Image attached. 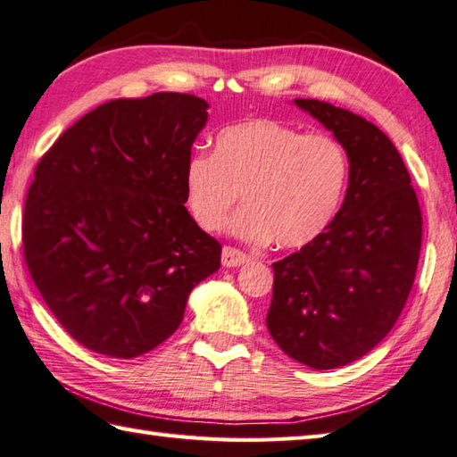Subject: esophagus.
Returning a JSON list of instances; mask_svg holds the SVG:
<instances>
[{"label": "esophagus", "instance_id": "1", "mask_svg": "<svg viewBox=\"0 0 457 457\" xmlns=\"http://www.w3.org/2000/svg\"><path fill=\"white\" fill-rule=\"evenodd\" d=\"M247 259L249 257L244 253V251H239L231 245H226L221 249V265L223 267H239V265L247 263Z\"/></svg>", "mask_w": 457, "mask_h": 457}]
</instances>
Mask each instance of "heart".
Here are the masks:
<instances>
[{"label":"heart","mask_w":457,"mask_h":457,"mask_svg":"<svg viewBox=\"0 0 457 457\" xmlns=\"http://www.w3.org/2000/svg\"><path fill=\"white\" fill-rule=\"evenodd\" d=\"M349 172L344 145L328 133H303L278 120L221 129L213 153H194L184 167V196L194 221L216 231L239 198L229 231L287 249L322 234L342 202Z\"/></svg>","instance_id":"b5f03b06"}]
</instances>
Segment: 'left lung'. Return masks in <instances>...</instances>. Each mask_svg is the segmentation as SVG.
I'll return each instance as SVG.
<instances>
[{"label":"left lung","instance_id":"obj_1","mask_svg":"<svg viewBox=\"0 0 457 457\" xmlns=\"http://www.w3.org/2000/svg\"><path fill=\"white\" fill-rule=\"evenodd\" d=\"M344 145L342 208L312 244L273 263L267 328L283 352L312 369L355 361L399 320L414 285L422 212L399 151L344 108L295 100Z\"/></svg>","mask_w":457,"mask_h":457}]
</instances>
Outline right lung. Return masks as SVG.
Returning <instances> with one entry per match:
<instances>
[{"label": "right lung", "mask_w": 457, "mask_h": 457, "mask_svg": "<svg viewBox=\"0 0 457 457\" xmlns=\"http://www.w3.org/2000/svg\"><path fill=\"white\" fill-rule=\"evenodd\" d=\"M190 94L105 102L35 169L23 255L48 310L80 345L133 359L170 337L221 245L184 208V167L206 125Z\"/></svg>", "instance_id": "obj_1"}]
</instances>
